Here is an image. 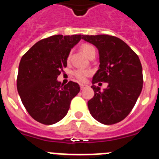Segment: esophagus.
Returning <instances> with one entry per match:
<instances>
[{"mask_svg":"<svg viewBox=\"0 0 159 159\" xmlns=\"http://www.w3.org/2000/svg\"><path fill=\"white\" fill-rule=\"evenodd\" d=\"M80 88H81V89H84V88H87V87H88V86H87V85H86V84H80Z\"/></svg>","mask_w":159,"mask_h":159,"instance_id":"1","label":"esophagus"}]
</instances>
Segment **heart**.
I'll return each instance as SVG.
<instances>
[{
    "label": "heart",
    "instance_id": "b5f03b06",
    "mask_svg": "<svg viewBox=\"0 0 159 159\" xmlns=\"http://www.w3.org/2000/svg\"><path fill=\"white\" fill-rule=\"evenodd\" d=\"M81 50H82L83 52L88 57H89L93 53L96 52L95 48L92 45H91V44H88V43H84V44H83L81 46ZM90 74H91V71L89 70L85 69H75V71H73V75H75V78L78 79L80 81L85 80L87 77L88 75H90Z\"/></svg>",
    "mask_w": 159,
    "mask_h": 159
}]
</instances>
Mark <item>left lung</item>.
I'll return each instance as SVG.
<instances>
[{
  "mask_svg": "<svg viewBox=\"0 0 159 159\" xmlns=\"http://www.w3.org/2000/svg\"><path fill=\"white\" fill-rule=\"evenodd\" d=\"M99 50V68L92 79L95 95L88 102L92 117L102 124L122 121L133 109L143 89V68L138 55L119 38L109 35L83 36ZM105 82L103 91L94 85Z\"/></svg>",
  "mask_w": 159,
  "mask_h": 159,
  "instance_id": "obj_1",
  "label": "left lung"
}]
</instances>
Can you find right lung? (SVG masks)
<instances>
[{"label": "right lung", "instance_id": "1", "mask_svg": "<svg viewBox=\"0 0 159 159\" xmlns=\"http://www.w3.org/2000/svg\"><path fill=\"white\" fill-rule=\"evenodd\" d=\"M82 36H52L35 43L22 57L16 87L25 109L36 121L52 125L61 120L80 91L77 83L61 85L57 77L67 67L71 49Z\"/></svg>", "mask_w": 159, "mask_h": 159}]
</instances>
